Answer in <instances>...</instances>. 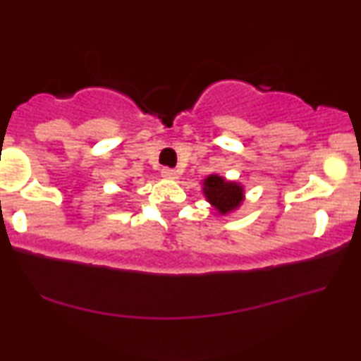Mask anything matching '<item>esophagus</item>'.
Masks as SVG:
<instances>
[{"mask_svg":"<svg viewBox=\"0 0 361 361\" xmlns=\"http://www.w3.org/2000/svg\"><path fill=\"white\" fill-rule=\"evenodd\" d=\"M161 175L164 178H168V180H176V178H178V173L175 171V169H171V168H163L161 169Z\"/></svg>","mask_w":361,"mask_h":361,"instance_id":"esophagus-1","label":"esophagus"}]
</instances>
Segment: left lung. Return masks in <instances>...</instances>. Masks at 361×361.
<instances>
[{
  "label": "left lung",
  "instance_id": "1",
  "mask_svg": "<svg viewBox=\"0 0 361 361\" xmlns=\"http://www.w3.org/2000/svg\"><path fill=\"white\" fill-rule=\"evenodd\" d=\"M203 195L207 202L219 212L220 215H227L235 212L245 200L244 186L237 181L225 180L220 175H208L203 180Z\"/></svg>",
  "mask_w": 361,
  "mask_h": 361
}]
</instances>
